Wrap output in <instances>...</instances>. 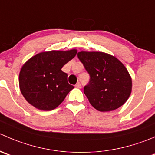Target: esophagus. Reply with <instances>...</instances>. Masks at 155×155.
Wrapping results in <instances>:
<instances>
[{
	"instance_id": "obj_1",
	"label": "esophagus",
	"mask_w": 155,
	"mask_h": 155,
	"mask_svg": "<svg viewBox=\"0 0 155 155\" xmlns=\"http://www.w3.org/2000/svg\"><path fill=\"white\" fill-rule=\"evenodd\" d=\"M75 86H76V88H81V84H80V82H77V83L76 84V85H75Z\"/></svg>"
}]
</instances>
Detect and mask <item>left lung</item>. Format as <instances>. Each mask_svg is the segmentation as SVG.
Returning <instances> with one entry per match:
<instances>
[{"mask_svg": "<svg viewBox=\"0 0 155 155\" xmlns=\"http://www.w3.org/2000/svg\"><path fill=\"white\" fill-rule=\"evenodd\" d=\"M77 56L90 76L84 93L90 104L101 112L114 110L130 97L132 79L125 66L104 52L80 51Z\"/></svg>", "mask_w": 155, "mask_h": 155, "instance_id": "obj_1", "label": "left lung"}]
</instances>
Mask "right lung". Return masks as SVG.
<instances>
[{"instance_id": "add662e5", "label": "right lung", "mask_w": 155, "mask_h": 155, "mask_svg": "<svg viewBox=\"0 0 155 155\" xmlns=\"http://www.w3.org/2000/svg\"><path fill=\"white\" fill-rule=\"evenodd\" d=\"M76 49L41 52L30 58L20 70L19 84L25 100L41 110L59 106L73 85L67 82L62 67L76 56Z\"/></svg>"}]
</instances>
